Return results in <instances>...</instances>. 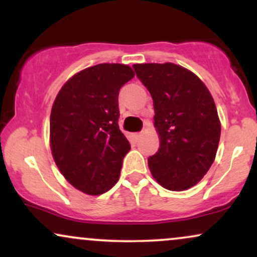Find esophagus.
<instances>
[{"label":"esophagus","instance_id":"34e87169","mask_svg":"<svg viewBox=\"0 0 257 257\" xmlns=\"http://www.w3.org/2000/svg\"><path fill=\"white\" fill-rule=\"evenodd\" d=\"M143 134H144L143 132H141V133H138V134H135V139H137V140H139V139H140L141 137H143Z\"/></svg>","mask_w":257,"mask_h":257}]
</instances>
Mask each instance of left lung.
<instances>
[{"instance_id": "8db88e82", "label": "left lung", "mask_w": 257, "mask_h": 257, "mask_svg": "<svg viewBox=\"0 0 257 257\" xmlns=\"http://www.w3.org/2000/svg\"><path fill=\"white\" fill-rule=\"evenodd\" d=\"M133 67L153 99L159 149L147 159L152 176L167 190H187L203 179L216 156L221 124L213 96L180 65Z\"/></svg>"}]
</instances>
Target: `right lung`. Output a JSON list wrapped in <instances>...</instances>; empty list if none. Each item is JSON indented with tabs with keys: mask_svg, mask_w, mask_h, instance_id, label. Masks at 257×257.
<instances>
[{
	"mask_svg": "<svg viewBox=\"0 0 257 257\" xmlns=\"http://www.w3.org/2000/svg\"><path fill=\"white\" fill-rule=\"evenodd\" d=\"M133 77L128 65H94L73 75L54 100L53 158L64 178L83 193L102 194L118 181L131 150L118 126V93Z\"/></svg>",
	"mask_w": 257,
	"mask_h": 257,
	"instance_id": "add662e5",
	"label": "right lung"
}]
</instances>
